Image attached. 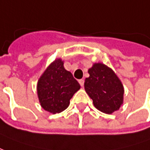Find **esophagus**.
Returning <instances> with one entry per match:
<instances>
[{"label": "esophagus", "instance_id": "esophagus-1", "mask_svg": "<svg viewBox=\"0 0 150 150\" xmlns=\"http://www.w3.org/2000/svg\"><path fill=\"white\" fill-rule=\"evenodd\" d=\"M78 81H79V84L81 85V87H83V86H84V82H85V81H84L83 79H81V80H79Z\"/></svg>", "mask_w": 150, "mask_h": 150}]
</instances>
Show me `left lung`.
I'll use <instances>...</instances> for the list:
<instances>
[{
    "mask_svg": "<svg viewBox=\"0 0 150 150\" xmlns=\"http://www.w3.org/2000/svg\"><path fill=\"white\" fill-rule=\"evenodd\" d=\"M85 89L100 112L111 114L120 109L124 100V86L112 69L103 63H94L88 70Z\"/></svg>",
    "mask_w": 150,
    "mask_h": 150,
    "instance_id": "obj_1",
    "label": "left lung"
}]
</instances>
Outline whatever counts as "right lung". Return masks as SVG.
Instances as JSON below:
<instances>
[{
  "label": "right lung",
  "instance_id": "right-lung-1",
  "mask_svg": "<svg viewBox=\"0 0 150 150\" xmlns=\"http://www.w3.org/2000/svg\"><path fill=\"white\" fill-rule=\"evenodd\" d=\"M80 88L73 74L64 69V62L55 59L38 79L37 92L40 106L53 114L62 112Z\"/></svg>",
  "mask_w": 150,
  "mask_h": 150
}]
</instances>
